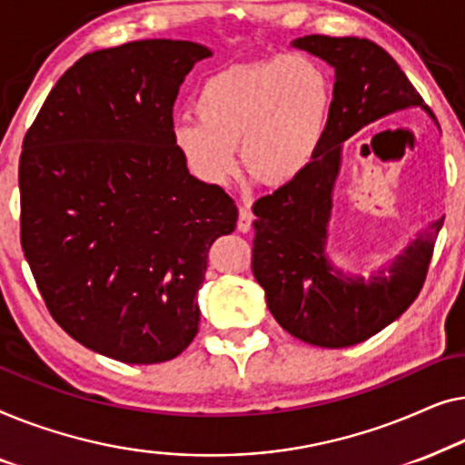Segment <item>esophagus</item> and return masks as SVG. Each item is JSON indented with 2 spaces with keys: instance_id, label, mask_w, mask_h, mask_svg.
<instances>
[{
  "instance_id": "obj_1",
  "label": "esophagus",
  "mask_w": 465,
  "mask_h": 465,
  "mask_svg": "<svg viewBox=\"0 0 465 465\" xmlns=\"http://www.w3.org/2000/svg\"><path fill=\"white\" fill-rule=\"evenodd\" d=\"M251 227H252V213H251V208L240 206V211H238V230L242 233H246V232H251Z\"/></svg>"
}]
</instances>
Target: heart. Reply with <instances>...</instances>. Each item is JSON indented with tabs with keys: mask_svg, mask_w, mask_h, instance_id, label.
Wrapping results in <instances>:
<instances>
[{
	"mask_svg": "<svg viewBox=\"0 0 465 465\" xmlns=\"http://www.w3.org/2000/svg\"><path fill=\"white\" fill-rule=\"evenodd\" d=\"M332 107L324 67L305 54L235 64L206 77L198 117H183L173 143L195 179L223 187L242 162L265 185H286L312 166Z\"/></svg>",
	"mask_w": 465,
	"mask_h": 465,
	"instance_id": "obj_1",
	"label": "heart"
}]
</instances>
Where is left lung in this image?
I'll return each instance as SVG.
<instances>
[{"instance_id":"left-lung-1","label":"left lung","mask_w":465,"mask_h":465,"mask_svg":"<svg viewBox=\"0 0 465 465\" xmlns=\"http://www.w3.org/2000/svg\"><path fill=\"white\" fill-rule=\"evenodd\" d=\"M335 69L329 130L312 166L254 202L252 273L276 322L318 348H348L401 318L420 295L442 221L369 278L345 272L326 251L343 143L369 124L409 107L434 114L398 63L371 39L305 35L292 42Z\"/></svg>"}]
</instances>
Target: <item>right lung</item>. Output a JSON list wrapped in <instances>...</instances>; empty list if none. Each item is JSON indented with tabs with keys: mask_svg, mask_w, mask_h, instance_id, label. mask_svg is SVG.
<instances>
[{
	"mask_svg": "<svg viewBox=\"0 0 465 465\" xmlns=\"http://www.w3.org/2000/svg\"><path fill=\"white\" fill-rule=\"evenodd\" d=\"M208 56L181 39L90 52L25 134V259L58 326L114 361L166 362L193 341L208 251L235 230L233 200L173 143L176 94Z\"/></svg>",
	"mask_w": 465,
	"mask_h": 465,
	"instance_id": "1",
	"label": "right lung"
}]
</instances>
